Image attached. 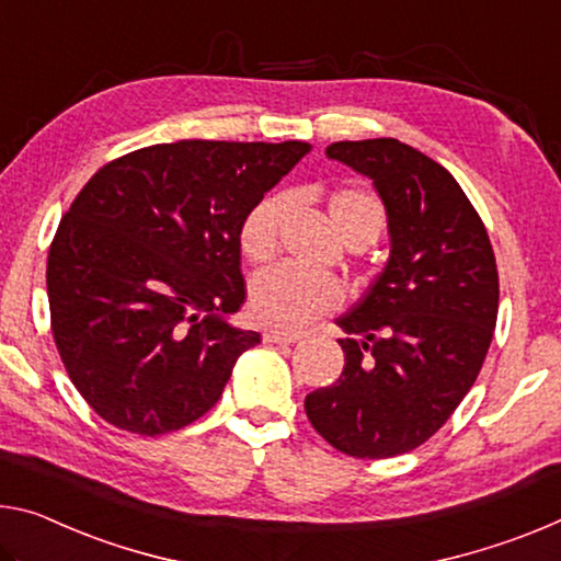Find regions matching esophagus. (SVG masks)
Wrapping results in <instances>:
<instances>
[{
	"label": "esophagus",
	"instance_id": "34e87169",
	"mask_svg": "<svg viewBox=\"0 0 561 561\" xmlns=\"http://www.w3.org/2000/svg\"><path fill=\"white\" fill-rule=\"evenodd\" d=\"M262 340H264V342H270V344H291V342H297V340H299V334H287V332H264Z\"/></svg>",
	"mask_w": 561,
	"mask_h": 561
}]
</instances>
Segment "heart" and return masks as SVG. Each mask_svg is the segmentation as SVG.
I'll return each mask as SVG.
<instances>
[{"instance_id": "1", "label": "heart", "mask_w": 561, "mask_h": 561, "mask_svg": "<svg viewBox=\"0 0 561 561\" xmlns=\"http://www.w3.org/2000/svg\"><path fill=\"white\" fill-rule=\"evenodd\" d=\"M289 202L284 194H266L247 211L239 225V249L249 262H270L279 252V237ZM329 215L346 242H375L385 225V207L367 190L346 186L329 197ZM344 305V284L329 274H312L291 264H277L256 274L249 284V312L262 327L295 329L307 327Z\"/></svg>"}]
</instances>
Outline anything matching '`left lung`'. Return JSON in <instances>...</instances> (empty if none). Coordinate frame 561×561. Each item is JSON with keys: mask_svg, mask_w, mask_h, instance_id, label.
<instances>
[{"mask_svg": "<svg viewBox=\"0 0 561 561\" xmlns=\"http://www.w3.org/2000/svg\"><path fill=\"white\" fill-rule=\"evenodd\" d=\"M327 157L375 180L392 254L352 312L336 319L344 369L307 394L309 422L357 459L412 451L472 389L492 344L500 274L482 217L455 176L381 137L334 141Z\"/></svg>", "mask_w": 561, "mask_h": 561, "instance_id": "obj_1", "label": "left lung"}]
</instances>
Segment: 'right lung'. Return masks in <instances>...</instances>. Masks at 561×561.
Here are the masks:
<instances>
[{
  "label": "right lung",
  "mask_w": 561,
  "mask_h": 561,
  "mask_svg": "<svg viewBox=\"0 0 561 561\" xmlns=\"http://www.w3.org/2000/svg\"><path fill=\"white\" fill-rule=\"evenodd\" d=\"M307 141L152 145L96 169L47 260L51 334L84 402L131 434L207 414L260 334L227 322L247 299L239 225Z\"/></svg>",
  "instance_id": "right-lung-1"
}]
</instances>
